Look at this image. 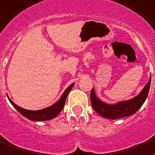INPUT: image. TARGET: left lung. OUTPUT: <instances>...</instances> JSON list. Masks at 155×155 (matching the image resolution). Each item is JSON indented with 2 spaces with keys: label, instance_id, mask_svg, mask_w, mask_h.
I'll list each match as a JSON object with an SVG mask.
<instances>
[{
  "label": "left lung",
  "instance_id": "8db88e82",
  "mask_svg": "<svg viewBox=\"0 0 155 155\" xmlns=\"http://www.w3.org/2000/svg\"><path fill=\"white\" fill-rule=\"evenodd\" d=\"M150 82L151 77L138 95L130 100L118 101L115 104H107L101 101L96 96L95 90L92 88L91 92V102L92 108L101 116L109 119H117L131 116L134 114L144 104L148 96Z\"/></svg>",
  "mask_w": 155,
  "mask_h": 155
}]
</instances>
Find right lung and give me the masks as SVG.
I'll return each mask as SVG.
<instances>
[{"instance_id": "right-lung-1", "label": "right lung", "mask_w": 155, "mask_h": 155, "mask_svg": "<svg viewBox=\"0 0 155 155\" xmlns=\"http://www.w3.org/2000/svg\"><path fill=\"white\" fill-rule=\"evenodd\" d=\"M74 86V83L71 84L69 87H67V89L64 91V92L63 93L62 96L60 97L59 101L55 102L54 104H52L51 106L46 107L45 109H39V110H28L24 108H21L16 104H15L8 96V99L10 101V104L15 107L18 112L24 117L29 119L31 121H46L51 120L52 118H54L62 111L63 108L64 106L65 101L67 98L68 92L72 90V88Z\"/></svg>"}]
</instances>
